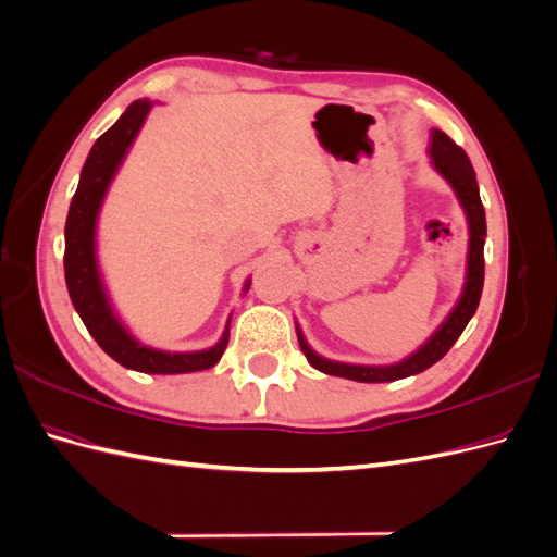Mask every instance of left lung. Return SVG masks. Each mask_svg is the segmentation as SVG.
I'll use <instances>...</instances> for the list:
<instances>
[{
  "label": "left lung",
  "mask_w": 557,
  "mask_h": 557,
  "mask_svg": "<svg viewBox=\"0 0 557 557\" xmlns=\"http://www.w3.org/2000/svg\"><path fill=\"white\" fill-rule=\"evenodd\" d=\"M430 160L434 170L448 181V185L453 188L455 197H458L460 207L467 215V227H469L467 272H465V285H462V295L458 299V305L450 309L444 323L432 332V336L423 346L416 348L411 356H407L395 364H350V362L327 360L323 356H318V352L307 344L305 334H301V327L297 325L299 346L305 350L311 367H315L318 372L360 381V383H387V381L416 376L446 356L450 346L458 342V336L467 327L471 315L476 313L481 290H483V272H485V262H483L485 211L481 205L476 172L474 166H471L465 150L442 129H432Z\"/></svg>",
  "instance_id": "obj_1"
}]
</instances>
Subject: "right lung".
Here are the masks:
<instances>
[{
	"instance_id": "obj_1",
	"label": "right lung",
	"mask_w": 557,
	"mask_h": 557,
	"mask_svg": "<svg viewBox=\"0 0 557 557\" xmlns=\"http://www.w3.org/2000/svg\"><path fill=\"white\" fill-rule=\"evenodd\" d=\"M153 109L150 99H137L125 113L95 141L83 164L78 188L72 197L64 225V278L72 305L88 327L92 339L117 364L144 374H188L213 367L223 358L230 342V318L218 344L205 350H162L141 344L127 325L117 318L97 262V218L102 211L109 185L121 170L129 146ZM250 278L244 283V293Z\"/></svg>"
}]
</instances>
